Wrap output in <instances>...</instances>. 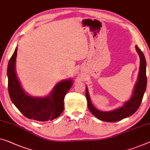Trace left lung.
Segmentation results:
<instances>
[{
	"label": "left lung",
	"instance_id": "obj_1",
	"mask_svg": "<svg viewBox=\"0 0 150 150\" xmlns=\"http://www.w3.org/2000/svg\"><path fill=\"white\" fill-rule=\"evenodd\" d=\"M135 48L140 59L139 71L138 73L137 79L134 86L132 95L130 99L125 102L122 106L110 111L98 110L91 104L88 88L86 86V97L88 101L89 110H90L91 114L98 119L105 122H117L123 118L130 117L139 108L147 86L146 61L144 54L137 45L135 46Z\"/></svg>",
	"mask_w": 150,
	"mask_h": 150
}]
</instances>
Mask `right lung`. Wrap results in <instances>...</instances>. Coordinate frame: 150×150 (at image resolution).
I'll list each match as a JSON object with an SVG mask.
<instances>
[{
  "label": "right lung",
  "instance_id": "right-lung-1",
  "mask_svg": "<svg viewBox=\"0 0 150 150\" xmlns=\"http://www.w3.org/2000/svg\"><path fill=\"white\" fill-rule=\"evenodd\" d=\"M17 54L15 52L8 61L7 68L8 90L11 101L25 117L38 121L52 120L64 110V98L73 86V79L62 80L44 97H35L28 94L22 88L18 79L15 63Z\"/></svg>",
  "mask_w": 150,
  "mask_h": 150
}]
</instances>
